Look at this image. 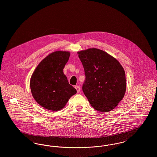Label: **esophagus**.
Segmentation results:
<instances>
[{"label":"esophagus","mask_w":157,"mask_h":157,"mask_svg":"<svg viewBox=\"0 0 157 157\" xmlns=\"http://www.w3.org/2000/svg\"><path fill=\"white\" fill-rule=\"evenodd\" d=\"M75 89L77 90V92H80V87L79 86H75Z\"/></svg>","instance_id":"esophagus-1"}]
</instances>
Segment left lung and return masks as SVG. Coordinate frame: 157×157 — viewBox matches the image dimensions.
<instances>
[{
	"label": "left lung",
	"instance_id": "left-lung-1",
	"mask_svg": "<svg viewBox=\"0 0 157 157\" xmlns=\"http://www.w3.org/2000/svg\"><path fill=\"white\" fill-rule=\"evenodd\" d=\"M78 53L85 71L82 85L85 95L97 111H111L125 94L124 68L115 58L98 49L90 48Z\"/></svg>",
	"mask_w": 157,
	"mask_h": 157
}]
</instances>
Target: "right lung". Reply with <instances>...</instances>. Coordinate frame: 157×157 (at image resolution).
Here are the masks:
<instances>
[{"mask_svg": "<svg viewBox=\"0 0 157 157\" xmlns=\"http://www.w3.org/2000/svg\"><path fill=\"white\" fill-rule=\"evenodd\" d=\"M69 56L70 53L66 51L49 54L39 63L31 76L32 94L45 109L53 111L62 109L76 93L63 72Z\"/></svg>", "mask_w": 157, "mask_h": 157, "instance_id": "obj_1", "label": "right lung"}]
</instances>
